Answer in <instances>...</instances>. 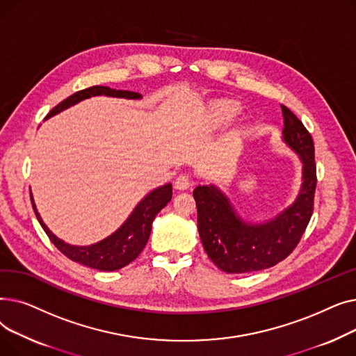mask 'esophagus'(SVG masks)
<instances>
[{
  "mask_svg": "<svg viewBox=\"0 0 356 356\" xmlns=\"http://www.w3.org/2000/svg\"><path fill=\"white\" fill-rule=\"evenodd\" d=\"M191 184H192V181H191L189 176H184V175H181V176H179V177L176 179V181H175V188H176L177 191H186V189H189V188H191Z\"/></svg>",
  "mask_w": 356,
  "mask_h": 356,
  "instance_id": "esophagus-1",
  "label": "esophagus"
}]
</instances>
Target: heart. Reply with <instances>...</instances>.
Instances as JSON below:
<instances>
[{"instance_id": "1", "label": "heart", "mask_w": 356, "mask_h": 356, "mask_svg": "<svg viewBox=\"0 0 356 356\" xmlns=\"http://www.w3.org/2000/svg\"><path fill=\"white\" fill-rule=\"evenodd\" d=\"M238 112H239V108H238V106H235V105H232V104H222V105H219V106L215 109V115H213L215 122H216L218 125L227 124V122L232 121V120L238 115Z\"/></svg>"}]
</instances>
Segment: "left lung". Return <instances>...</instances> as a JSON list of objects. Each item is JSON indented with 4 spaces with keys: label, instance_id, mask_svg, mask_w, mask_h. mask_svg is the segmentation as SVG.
I'll list each match as a JSON object with an SVG mask.
<instances>
[{
    "label": "left lung",
    "instance_id": "left-lung-1",
    "mask_svg": "<svg viewBox=\"0 0 356 356\" xmlns=\"http://www.w3.org/2000/svg\"><path fill=\"white\" fill-rule=\"evenodd\" d=\"M282 140L302 163V186L291 204L271 219L252 222L236 212L231 199L216 184L197 186L193 191L203 248L225 273L244 274L274 267L293 252L312 218L316 191L313 140L287 106L282 105Z\"/></svg>",
    "mask_w": 356,
    "mask_h": 356
}]
</instances>
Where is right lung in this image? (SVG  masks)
<instances>
[{
	"mask_svg": "<svg viewBox=\"0 0 356 356\" xmlns=\"http://www.w3.org/2000/svg\"><path fill=\"white\" fill-rule=\"evenodd\" d=\"M112 97V98H125V99H141L143 97L137 92L133 90H122V89H111L109 86H90L88 89L79 90L73 93L69 98H66L63 102H60L58 106H54L46 117L51 118L53 115L59 114V112L79 104L83 99L92 98V97ZM173 188L172 183H165L160 188L153 189L149 193H147L138 203L137 207L129 213V216L125 219L122 225L106 238L95 242L90 245H72L69 242H65L63 239L56 236L43 222L39 211L33 199V193L30 192L31 204L34 213L39 219L42 228L50 238V241L56 245L62 254H65L67 258H70L74 263H79L82 266L95 268L99 271H115L120 270L140 255V252L144 250L147 241L149 238V232H152L153 220L157 216V213L165 207V204L172 200Z\"/></svg>",
	"mask_w": 356,
	"mask_h": 356,
	"instance_id": "add662e5",
	"label": "right lung"
}]
</instances>
